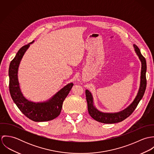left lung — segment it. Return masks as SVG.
Here are the masks:
<instances>
[{"label": "left lung", "mask_w": 154, "mask_h": 154, "mask_svg": "<svg viewBox=\"0 0 154 154\" xmlns=\"http://www.w3.org/2000/svg\"><path fill=\"white\" fill-rule=\"evenodd\" d=\"M134 51L139 57L141 62V73H140V87L134 100L132 103L125 110L117 112H103L98 110L94 104L93 97L91 92L87 89L85 91L86 98L88 104V112L89 115L97 122L106 123L112 124L122 122L130 115L132 114L134 110L136 109L139 101L142 98L146 87V62L145 58L142 55L139 48L135 44L133 45Z\"/></svg>", "instance_id": "obj_1"}]
</instances>
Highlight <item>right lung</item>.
Wrapping results in <instances>:
<instances>
[{
  "label": "right lung",
  "mask_w": 154,
  "mask_h": 154,
  "mask_svg": "<svg viewBox=\"0 0 154 154\" xmlns=\"http://www.w3.org/2000/svg\"><path fill=\"white\" fill-rule=\"evenodd\" d=\"M31 43L22 47L11 61L9 68V92L18 109L30 120L42 122L54 119L61 112L63 103L72 88L73 83L66 85L47 101L34 103L27 100L22 94L18 79V71L20 62Z\"/></svg>",
  "instance_id": "obj_1"
}]
</instances>
